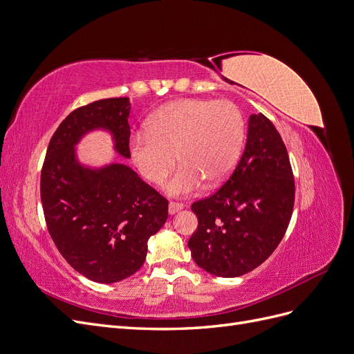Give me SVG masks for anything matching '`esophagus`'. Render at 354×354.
Listing matches in <instances>:
<instances>
[{
	"label": "esophagus",
	"mask_w": 354,
	"mask_h": 354,
	"mask_svg": "<svg viewBox=\"0 0 354 354\" xmlns=\"http://www.w3.org/2000/svg\"><path fill=\"white\" fill-rule=\"evenodd\" d=\"M183 208H185L183 203H180V202H169L168 212L171 214V216H174V214H177L178 211H181Z\"/></svg>",
	"instance_id": "esophagus-1"
}]
</instances>
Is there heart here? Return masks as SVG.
<instances>
[{"label": "heart", "mask_w": 354, "mask_h": 354, "mask_svg": "<svg viewBox=\"0 0 354 354\" xmlns=\"http://www.w3.org/2000/svg\"><path fill=\"white\" fill-rule=\"evenodd\" d=\"M147 131L130 138V153L140 174L162 186L177 158L181 164L168 192L186 196L201 190L207 180L218 185L236 168L245 142V120L227 100L180 99L151 115Z\"/></svg>", "instance_id": "heart-1"}]
</instances>
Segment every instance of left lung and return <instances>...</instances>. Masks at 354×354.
<instances>
[{"label":"left lung","mask_w":354,"mask_h":354,"mask_svg":"<svg viewBox=\"0 0 354 354\" xmlns=\"http://www.w3.org/2000/svg\"><path fill=\"white\" fill-rule=\"evenodd\" d=\"M295 185L281 134L263 113L248 120L245 151L216 194L195 202L189 250L201 269L238 277L264 263L291 221Z\"/></svg>","instance_id":"obj_1"}]
</instances>
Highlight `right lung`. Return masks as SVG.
<instances>
[{
    "instance_id": "1",
    "label": "right lung",
    "mask_w": 354,
    "mask_h": 354,
    "mask_svg": "<svg viewBox=\"0 0 354 354\" xmlns=\"http://www.w3.org/2000/svg\"><path fill=\"white\" fill-rule=\"evenodd\" d=\"M128 97L103 99L71 112L53 134L41 171V202L50 236L75 270L115 283L143 266L147 241L164 226L168 202L122 162L82 164L77 146L93 131L130 158Z\"/></svg>"
}]
</instances>
